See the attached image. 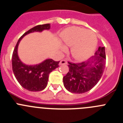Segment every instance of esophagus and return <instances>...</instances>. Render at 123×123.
I'll return each mask as SVG.
<instances>
[{
    "mask_svg": "<svg viewBox=\"0 0 123 123\" xmlns=\"http://www.w3.org/2000/svg\"><path fill=\"white\" fill-rule=\"evenodd\" d=\"M67 61L65 60H62L60 62V65H67Z\"/></svg>",
    "mask_w": 123,
    "mask_h": 123,
    "instance_id": "34e87169",
    "label": "esophagus"
}]
</instances>
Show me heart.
I'll return each mask as SVG.
<instances>
[{
  "label": "heart",
  "instance_id": "obj_1",
  "mask_svg": "<svg viewBox=\"0 0 123 123\" xmlns=\"http://www.w3.org/2000/svg\"><path fill=\"white\" fill-rule=\"evenodd\" d=\"M62 38L65 46H72L71 55L78 61L87 59L97 45V36L93 31L76 26L66 29L63 32ZM61 48L63 51H66L64 46Z\"/></svg>",
  "mask_w": 123,
  "mask_h": 123
}]
</instances>
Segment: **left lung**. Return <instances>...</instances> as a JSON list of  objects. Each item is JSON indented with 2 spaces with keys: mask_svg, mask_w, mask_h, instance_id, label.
<instances>
[{
  "mask_svg": "<svg viewBox=\"0 0 123 123\" xmlns=\"http://www.w3.org/2000/svg\"><path fill=\"white\" fill-rule=\"evenodd\" d=\"M105 48L99 47L86 62L74 63L68 62L69 72L63 77L65 88L75 93H83L90 91L101 78L106 65Z\"/></svg>",
  "mask_w": 123,
  "mask_h": 123,
  "instance_id": "obj_1",
  "label": "left lung"
}]
</instances>
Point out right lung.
I'll use <instances>...</instances> for the list:
<instances>
[{"label": "right lung", "instance_id": "1", "mask_svg": "<svg viewBox=\"0 0 123 123\" xmlns=\"http://www.w3.org/2000/svg\"><path fill=\"white\" fill-rule=\"evenodd\" d=\"M50 29V24L39 25L23 34L18 39L12 56V68L14 74L20 85L25 89L37 92L43 90L46 87L49 74L58 67L60 62L52 59H46L41 63L35 65H27L22 62L17 54L18 44L24 36L34 32H42Z\"/></svg>", "mask_w": 123, "mask_h": 123}]
</instances>
